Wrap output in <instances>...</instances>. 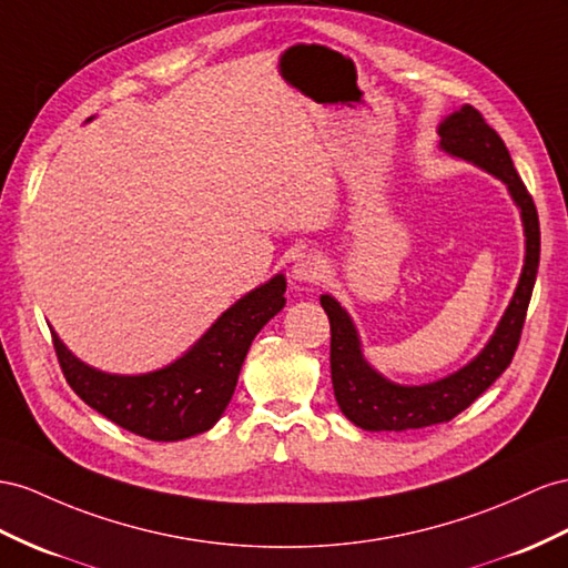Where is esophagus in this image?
Returning <instances> with one entry per match:
<instances>
[{"mask_svg": "<svg viewBox=\"0 0 568 568\" xmlns=\"http://www.w3.org/2000/svg\"><path fill=\"white\" fill-rule=\"evenodd\" d=\"M326 273V261L322 254L316 252H304L293 261V281L297 283H316Z\"/></svg>", "mask_w": 568, "mask_h": 568, "instance_id": "1", "label": "esophagus"}]
</instances>
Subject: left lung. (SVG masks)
Instances as JSON below:
<instances>
[{
	"mask_svg": "<svg viewBox=\"0 0 568 568\" xmlns=\"http://www.w3.org/2000/svg\"><path fill=\"white\" fill-rule=\"evenodd\" d=\"M439 149L485 170L501 180L508 196L516 203L526 237V256L514 297L508 302L497 328L468 365L450 372L429 384H396L376 372L365 353L353 316L341 307L333 295H322L324 312L331 322V382L341 413L365 432H408L432 425H442L463 413L468 405L485 394L511 365L520 341L523 322L532 295L537 264H540V223L532 196L520 182L501 136L483 120L473 105L454 110L436 126Z\"/></svg>",
	"mask_w": 568,
	"mask_h": 568,
	"instance_id": "1",
	"label": "left lung"
}]
</instances>
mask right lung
I'll return each mask as SVG.
<instances>
[{"mask_svg": "<svg viewBox=\"0 0 568 568\" xmlns=\"http://www.w3.org/2000/svg\"><path fill=\"white\" fill-rule=\"evenodd\" d=\"M285 285L275 273L217 316L182 357L145 374L85 365L50 328L54 351L69 386L110 423L151 442H182L209 432L225 413L252 341L285 307Z\"/></svg>", "mask_w": 568, "mask_h": 568, "instance_id": "obj_1", "label": "right lung"}]
</instances>
